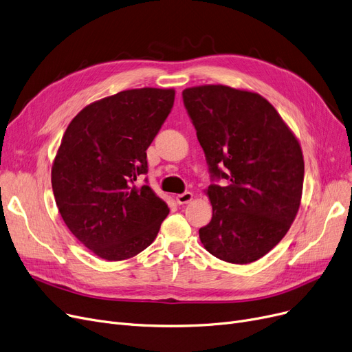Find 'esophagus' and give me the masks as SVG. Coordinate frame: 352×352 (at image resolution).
<instances>
[{"label": "esophagus", "instance_id": "esophagus-1", "mask_svg": "<svg viewBox=\"0 0 352 352\" xmlns=\"http://www.w3.org/2000/svg\"><path fill=\"white\" fill-rule=\"evenodd\" d=\"M175 200H177L178 204H187V203H190L192 200V192L186 191V192H182V194H178L175 197Z\"/></svg>", "mask_w": 352, "mask_h": 352}]
</instances>
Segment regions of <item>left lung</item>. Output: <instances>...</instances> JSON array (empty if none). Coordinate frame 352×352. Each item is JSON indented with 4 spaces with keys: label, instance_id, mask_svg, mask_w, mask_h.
<instances>
[{
    "label": "left lung",
    "instance_id": "left-lung-1",
    "mask_svg": "<svg viewBox=\"0 0 352 352\" xmlns=\"http://www.w3.org/2000/svg\"><path fill=\"white\" fill-rule=\"evenodd\" d=\"M212 182L200 240L220 261L246 265L285 237L299 210L303 157L295 135L261 95L223 85L182 91Z\"/></svg>",
    "mask_w": 352,
    "mask_h": 352
}]
</instances>
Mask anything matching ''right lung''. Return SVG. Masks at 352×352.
<instances>
[{
  "mask_svg": "<svg viewBox=\"0 0 352 352\" xmlns=\"http://www.w3.org/2000/svg\"><path fill=\"white\" fill-rule=\"evenodd\" d=\"M173 89H132L91 103L67 126L52 168L58 212L104 261L133 257L155 240L166 204L135 181L174 106ZM146 181V179H145Z\"/></svg>",
  "mask_w": 352,
  "mask_h": 352,
  "instance_id": "add662e5",
  "label": "right lung"
}]
</instances>
